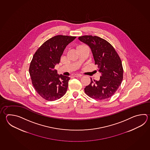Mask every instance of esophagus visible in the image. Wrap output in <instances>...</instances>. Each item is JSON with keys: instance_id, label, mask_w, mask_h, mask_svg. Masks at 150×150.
I'll use <instances>...</instances> for the list:
<instances>
[{"instance_id": "obj_1", "label": "esophagus", "mask_w": 150, "mask_h": 150, "mask_svg": "<svg viewBox=\"0 0 150 150\" xmlns=\"http://www.w3.org/2000/svg\"><path fill=\"white\" fill-rule=\"evenodd\" d=\"M73 76L74 77H81L82 76V75L80 74H73Z\"/></svg>"}]
</instances>
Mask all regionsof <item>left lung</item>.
<instances>
[{"instance_id": "1", "label": "left lung", "mask_w": 150, "mask_h": 150, "mask_svg": "<svg viewBox=\"0 0 150 150\" xmlns=\"http://www.w3.org/2000/svg\"><path fill=\"white\" fill-rule=\"evenodd\" d=\"M79 39L91 49L95 64L101 74L99 81L91 78V83L84 88L85 93L97 100L110 98L117 90L123 80V69L119 55L110 43L100 37L85 35Z\"/></svg>"}]
</instances>
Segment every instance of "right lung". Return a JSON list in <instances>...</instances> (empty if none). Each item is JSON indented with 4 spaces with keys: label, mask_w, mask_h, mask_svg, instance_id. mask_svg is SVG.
I'll use <instances>...</instances> for the list:
<instances>
[{
    "label": "right lung",
    "mask_w": 150,
    "mask_h": 150,
    "mask_svg": "<svg viewBox=\"0 0 150 150\" xmlns=\"http://www.w3.org/2000/svg\"><path fill=\"white\" fill-rule=\"evenodd\" d=\"M75 36L57 35L46 40L37 49L29 69L34 89L47 101L61 98L67 90L70 77L59 75L54 69L64 49Z\"/></svg>",
    "instance_id": "right-lung-1"
}]
</instances>
